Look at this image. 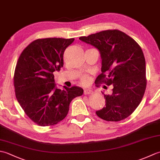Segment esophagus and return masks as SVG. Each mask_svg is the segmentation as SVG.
<instances>
[{
  "mask_svg": "<svg viewBox=\"0 0 160 160\" xmlns=\"http://www.w3.org/2000/svg\"><path fill=\"white\" fill-rule=\"evenodd\" d=\"M84 93L85 95H89V94H91L93 93V91L91 89H84Z\"/></svg>",
  "mask_w": 160,
  "mask_h": 160,
  "instance_id": "esophagus-1",
  "label": "esophagus"
}]
</instances>
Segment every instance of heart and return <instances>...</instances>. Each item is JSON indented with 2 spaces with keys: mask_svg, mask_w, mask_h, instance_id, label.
Segmentation results:
<instances>
[{
  "mask_svg": "<svg viewBox=\"0 0 160 160\" xmlns=\"http://www.w3.org/2000/svg\"><path fill=\"white\" fill-rule=\"evenodd\" d=\"M89 78H87V77H83V78H82V82L83 84H88V82H89Z\"/></svg>",
  "mask_w": 160,
  "mask_h": 160,
  "instance_id": "heart-1",
  "label": "heart"
}]
</instances>
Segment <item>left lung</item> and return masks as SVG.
Segmentation results:
<instances>
[{
    "instance_id": "1",
    "label": "left lung",
    "mask_w": 160,
    "mask_h": 160,
    "mask_svg": "<svg viewBox=\"0 0 160 160\" xmlns=\"http://www.w3.org/2000/svg\"><path fill=\"white\" fill-rule=\"evenodd\" d=\"M99 51L101 71L95 82L113 84V93L104 94L106 106L96 112L106 121L128 117L140 104L147 87L146 62L140 45L125 33L106 30L80 37Z\"/></svg>"
}]
</instances>
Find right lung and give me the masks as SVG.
I'll return each mask as SVG.
<instances>
[{
  "instance_id": "obj_1",
  "label": "right lung",
  "mask_w": 160,
  "mask_h": 160,
  "mask_svg": "<svg viewBox=\"0 0 160 160\" xmlns=\"http://www.w3.org/2000/svg\"><path fill=\"white\" fill-rule=\"evenodd\" d=\"M74 38L38 39L22 51L14 72L16 99L27 115L39 126L56 124L67 116L69 104L84 91L54 83V71L63 67V54Z\"/></svg>"
}]
</instances>
